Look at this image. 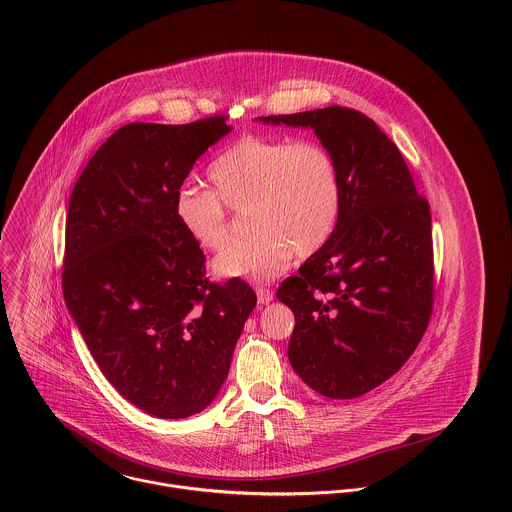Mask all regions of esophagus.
Instances as JSON below:
<instances>
[{
	"label": "esophagus",
	"mask_w": 512,
	"mask_h": 512,
	"mask_svg": "<svg viewBox=\"0 0 512 512\" xmlns=\"http://www.w3.org/2000/svg\"><path fill=\"white\" fill-rule=\"evenodd\" d=\"M256 295H258V303H262V305H268V303L274 299L272 290H268V288H264V286H258V288H256Z\"/></svg>",
	"instance_id": "obj_1"
}]
</instances>
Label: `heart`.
<instances>
[{
  "label": "heart",
  "mask_w": 512,
  "mask_h": 512,
  "mask_svg": "<svg viewBox=\"0 0 512 512\" xmlns=\"http://www.w3.org/2000/svg\"><path fill=\"white\" fill-rule=\"evenodd\" d=\"M207 177L213 191L181 187L173 215L199 248L217 252L232 232L226 207H248L254 232L215 260V272L224 278L266 282L280 276L293 252H319L341 217V171L319 142L244 136L215 157Z\"/></svg>",
  "instance_id": "b5f03b06"
}]
</instances>
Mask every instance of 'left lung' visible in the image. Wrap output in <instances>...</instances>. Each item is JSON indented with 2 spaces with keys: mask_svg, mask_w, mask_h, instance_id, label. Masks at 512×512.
I'll list each match as a JSON object with an SVG mask.
<instances>
[{
  "mask_svg": "<svg viewBox=\"0 0 512 512\" xmlns=\"http://www.w3.org/2000/svg\"><path fill=\"white\" fill-rule=\"evenodd\" d=\"M311 128L339 165L343 209L329 242L278 288L295 315L288 357L315 392L347 400L410 359L434 307L432 215L394 142L359 110L262 116Z\"/></svg>",
  "mask_w": 512,
  "mask_h": 512,
  "instance_id": "left-lung-1",
  "label": "left lung"
}]
</instances>
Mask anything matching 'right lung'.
<instances>
[{
    "instance_id": "add662e5",
    "label": "right lung",
    "mask_w": 512,
    "mask_h": 512,
    "mask_svg": "<svg viewBox=\"0 0 512 512\" xmlns=\"http://www.w3.org/2000/svg\"><path fill=\"white\" fill-rule=\"evenodd\" d=\"M230 132L224 116L116 130L80 173L67 213L63 293L106 380L136 408L179 420L205 410L228 374L256 293L209 282L173 197Z\"/></svg>"
}]
</instances>
